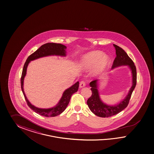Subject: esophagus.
Here are the masks:
<instances>
[{"mask_svg": "<svg viewBox=\"0 0 154 154\" xmlns=\"http://www.w3.org/2000/svg\"><path fill=\"white\" fill-rule=\"evenodd\" d=\"M85 86H86V84H85V82L84 81H81L80 82V84H79V88H82L85 87Z\"/></svg>", "mask_w": 154, "mask_h": 154, "instance_id": "obj_1", "label": "esophagus"}]
</instances>
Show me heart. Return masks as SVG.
I'll use <instances>...</instances> for the list:
<instances>
[{
	"mask_svg": "<svg viewBox=\"0 0 154 154\" xmlns=\"http://www.w3.org/2000/svg\"><path fill=\"white\" fill-rule=\"evenodd\" d=\"M110 63L109 57L102 52L94 51L90 52L82 57L80 61V66L85 70L92 69L94 75L102 73L107 69Z\"/></svg>",
	"mask_w": 154,
	"mask_h": 154,
	"instance_id": "obj_1",
	"label": "heart"
}]
</instances>
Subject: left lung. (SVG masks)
Returning a JSON list of instances; mask_svg holds the SVG:
<instances>
[{"mask_svg": "<svg viewBox=\"0 0 154 154\" xmlns=\"http://www.w3.org/2000/svg\"><path fill=\"white\" fill-rule=\"evenodd\" d=\"M113 46L116 50V57L113 61L112 69L121 66H128L131 73L132 75V85L125 98L121 102L115 105H108L103 102L100 97L99 93V79L93 81L90 83V86L91 88V96L88 99L87 104L89 109L94 115L101 117H108L115 115L118 113L124 110L128 106L131 94L135 88L137 83V71L136 67L133 61L128 55L126 52L122 48L113 44Z\"/></svg>", "mask_w": 154, "mask_h": 154, "instance_id": "8db88e82", "label": "left lung"}]
</instances>
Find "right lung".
Instances as JSON below:
<instances>
[{"label": "right lung", "instance_id": "right-lung-1", "mask_svg": "<svg viewBox=\"0 0 154 154\" xmlns=\"http://www.w3.org/2000/svg\"><path fill=\"white\" fill-rule=\"evenodd\" d=\"M66 47L60 43H47L40 47L37 51L29 56L23 65V70L21 78V86L22 91L23 93L25 99L27 102L28 106L38 114L45 117H55L59 115L63 112L70 102V98L73 94L77 92L79 90V82H77L69 88L66 89L60 100L54 107L49 108H40L34 106L28 100L26 95L23 91V80L26 75L27 67L31 61L43 57L48 56H66Z\"/></svg>", "mask_w": 154, "mask_h": 154}]
</instances>
